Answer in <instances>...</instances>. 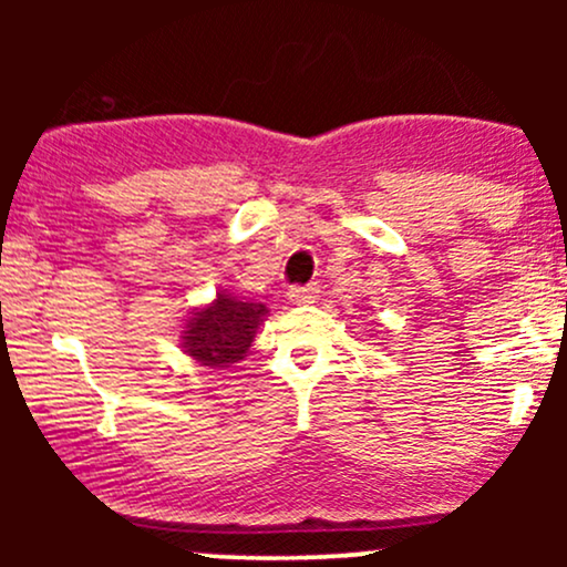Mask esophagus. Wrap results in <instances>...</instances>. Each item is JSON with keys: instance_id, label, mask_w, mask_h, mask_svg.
Instances as JSON below:
<instances>
[{"instance_id": "esophagus-1", "label": "esophagus", "mask_w": 567, "mask_h": 567, "mask_svg": "<svg viewBox=\"0 0 567 567\" xmlns=\"http://www.w3.org/2000/svg\"><path fill=\"white\" fill-rule=\"evenodd\" d=\"M317 292H320L317 285H292V288L288 290V298L292 303H315Z\"/></svg>"}]
</instances>
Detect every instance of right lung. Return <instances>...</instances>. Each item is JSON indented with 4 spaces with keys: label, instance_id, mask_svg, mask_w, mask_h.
I'll list each match as a JSON object with an SVG mask.
<instances>
[{
    "label": "right lung",
    "instance_id": "right-lung-1",
    "mask_svg": "<svg viewBox=\"0 0 567 567\" xmlns=\"http://www.w3.org/2000/svg\"><path fill=\"white\" fill-rule=\"evenodd\" d=\"M266 317L269 309L264 303L220 290L216 301L192 311L181 333V347L199 365L226 370L247 354Z\"/></svg>",
    "mask_w": 567,
    "mask_h": 567
}]
</instances>
